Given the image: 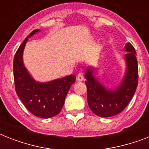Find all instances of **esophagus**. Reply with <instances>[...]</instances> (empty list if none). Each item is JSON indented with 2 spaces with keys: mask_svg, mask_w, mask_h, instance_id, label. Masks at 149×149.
<instances>
[{
  "mask_svg": "<svg viewBox=\"0 0 149 149\" xmlns=\"http://www.w3.org/2000/svg\"><path fill=\"white\" fill-rule=\"evenodd\" d=\"M84 79V74H83V72H79V73H78L77 77V81L78 82L83 81Z\"/></svg>",
  "mask_w": 149,
  "mask_h": 149,
  "instance_id": "1",
  "label": "esophagus"
}]
</instances>
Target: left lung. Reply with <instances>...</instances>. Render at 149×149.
I'll use <instances>...</instances> for the list:
<instances>
[{"label":"left lung","instance_id":"8db88e82","mask_svg":"<svg viewBox=\"0 0 149 149\" xmlns=\"http://www.w3.org/2000/svg\"><path fill=\"white\" fill-rule=\"evenodd\" d=\"M126 72L121 84L114 90H107L93 75L91 67L86 69L85 84L87 87L89 107L99 117L108 118L120 113L134 96L139 81V69L136 52L131 43L125 45Z\"/></svg>","mask_w":149,"mask_h":149}]
</instances>
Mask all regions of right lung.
Listing matches in <instances>:
<instances>
[{"instance_id": "1", "label": "right lung", "mask_w": 149, "mask_h": 149, "mask_svg": "<svg viewBox=\"0 0 149 149\" xmlns=\"http://www.w3.org/2000/svg\"><path fill=\"white\" fill-rule=\"evenodd\" d=\"M39 30H34L27 36L15 53L13 63L15 91L28 110L33 115L49 118L57 115L64 105L70 86L76 81V76L70 75L48 83H38L24 67L22 56L29 38Z\"/></svg>"}]
</instances>
